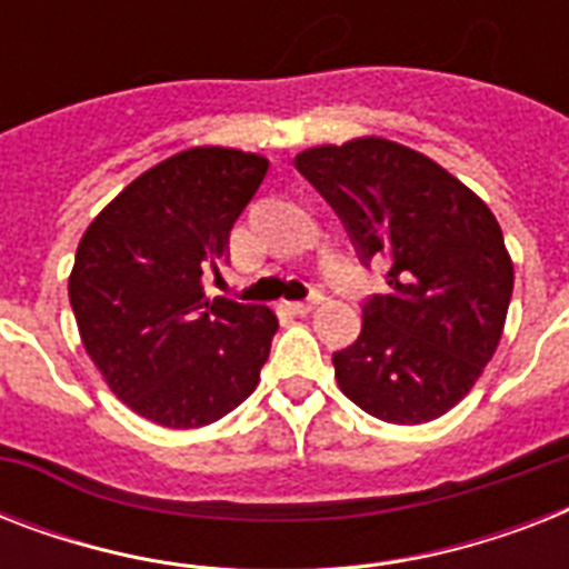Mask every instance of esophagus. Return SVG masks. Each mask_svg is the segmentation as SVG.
I'll use <instances>...</instances> for the list:
<instances>
[{
    "label": "esophagus",
    "mask_w": 569,
    "mask_h": 569,
    "mask_svg": "<svg viewBox=\"0 0 569 569\" xmlns=\"http://www.w3.org/2000/svg\"><path fill=\"white\" fill-rule=\"evenodd\" d=\"M316 303H319V298H307V301H292V303H289V310L298 312V316H307V312L316 310Z\"/></svg>",
    "instance_id": "1"
}]
</instances>
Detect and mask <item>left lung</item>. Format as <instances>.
Segmentation results:
<instances>
[{"instance_id":"left-lung-1","label":"left lung","mask_w":569,"mask_h":569,"mask_svg":"<svg viewBox=\"0 0 569 569\" xmlns=\"http://www.w3.org/2000/svg\"><path fill=\"white\" fill-rule=\"evenodd\" d=\"M295 164L360 259L389 266V292L366 303L357 342L333 355L339 389L380 422L449 413L502 339L513 262L499 221L458 177L387 138L310 147Z\"/></svg>"}]
</instances>
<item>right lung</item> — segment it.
Instances as JSON below:
<instances>
[{"label": "right lung", "mask_w": 569, "mask_h": 569, "mask_svg": "<svg viewBox=\"0 0 569 569\" xmlns=\"http://www.w3.org/2000/svg\"><path fill=\"white\" fill-rule=\"evenodd\" d=\"M268 159L191 147L132 180L84 230L70 271L79 337L114 396L162 428H203L257 389L277 316L206 298Z\"/></svg>", "instance_id": "obj_1"}]
</instances>
